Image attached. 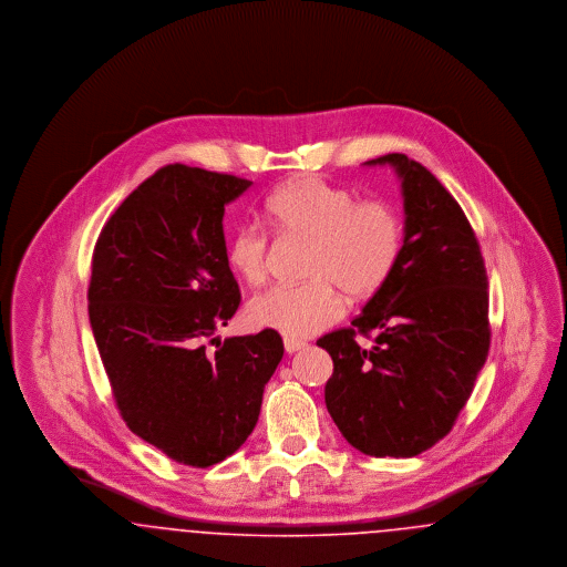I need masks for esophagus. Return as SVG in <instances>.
I'll use <instances>...</instances> for the list:
<instances>
[{"label":"esophagus","instance_id":"1","mask_svg":"<svg viewBox=\"0 0 567 567\" xmlns=\"http://www.w3.org/2000/svg\"><path fill=\"white\" fill-rule=\"evenodd\" d=\"M308 347V342L303 340H297V338H285V351L289 354H293L297 351H303Z\"/></svg>","mask_w":567,"mask_h":567}]
</instances>
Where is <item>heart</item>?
Returning a JSON list of instances; mask_svg holds the SVG:
<instances>
[{"label": "heart", "instance_id": "heart-1", "mask_svg": "<svg viewBox=\"0 0 567 567\" xmlns=\"http://www.w3.org/2000/svg\"><path fill=\"white\" fill-rule=\"evenodd\" d=\"M274 231L310 240L301 285H276L252 297L248 321L287 338H308L344 312L338 286L351 297L372 296L395 270L404 227L382 199L357 202L354 193L321 178H299L268 197ZM270 236L257 223L236 227L227 243V264L244 282L259 285L268 274Z\"/></svg>", "mask_w": 567, "mask_h": 567}]
</instances>
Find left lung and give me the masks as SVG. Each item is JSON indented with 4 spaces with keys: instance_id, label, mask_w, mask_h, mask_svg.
Returning a JSON list of instances; mask_svg holds the SVG:
<instances>
[{
    "instance_id": "left-lung-1",
    "label": "left lung",
    "mask_w": 567,
    "mask_h": 567,
    "mask_svg": "<svg viewBox=\"0 0 567 567\" xmlns=\"http://www.w3.org/2000/svg\"><path fill=\"white\" fill-rule=\"evenodd\" d=\"M404 244L389 280L349 329L317 344L331 354L324 404L357 451L414 457L453 430L488 354V282L481 246L455 197L427 167L402 153ZM375 331L372 348L357 332Z\"/></svg>"
}]
</instances>
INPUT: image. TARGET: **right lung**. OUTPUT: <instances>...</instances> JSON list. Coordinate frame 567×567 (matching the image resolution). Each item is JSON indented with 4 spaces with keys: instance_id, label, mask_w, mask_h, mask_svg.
<instances>
[{
    "instance_id": "1",
    "label": "right lung",
    "mask_w": 567,
    "mask_h": 567,
    "mask_svg": "<svg viewBox=\"0 0 567 567\" xmlns=\"http://www.w3.org/2000/svg\"><path fill=\"white\" fill-rule=\"evenodd\" d=\"M250 185L165 165L110 216L93 252L89 321L121 416L183 465L208 467L243 446L285 352L274 329L216 336L240 306L225 206Z\"/></svg>"
}]
</instances>
